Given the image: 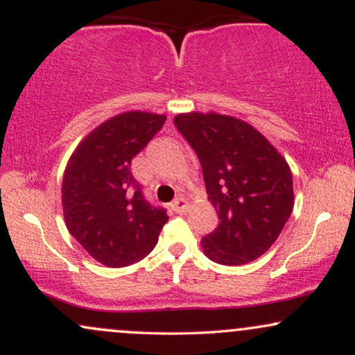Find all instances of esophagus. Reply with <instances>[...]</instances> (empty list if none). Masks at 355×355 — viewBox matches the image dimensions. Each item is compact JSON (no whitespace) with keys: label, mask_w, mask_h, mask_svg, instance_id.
Returning a JSON list of instances; mask_svg holds the SVG:
<instances>
[{"label":"esophagus","mask_w":355,"mask_h":355,"mask_svg":"<svg viewBox=\"0 0 355 355\" xmlns=\"http://www.w3.org/2000/svg\"><path fill=\"white\" fill-rule=\"evenodd\" d=\"M172 209L177 211V214H183V211L189 210V202H187L183 197H177L172 202Z\"/></svg>","instance_id":"obj_1"}]
</instances>
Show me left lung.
Segmentation results:
<instances>
[{
    "mask_svg": "<svg viewBox=\"0 0 355 355\" xmlns=\"http://www.w3.org/2000/svg\"><path fill=\"white\" fill-rule=\"evenodd\" d=\"M173 123L200 160L220 220L202 239L203 254L222 266L259 259L294 209L291 166L259 130L235 116L190 112Z\"/></svg>",
    "mask_w": 355,
    "mask_h": 355,
    "instance_id": "1",
    "label": "left lung"
}]
</instances>
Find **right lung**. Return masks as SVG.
<instances>
[{
  "label": "right lung",
  "instance_id": "right-lung-1",
  "mask_svg": "<svg viewBox=\"0 0 355 355\" xmlns=\"http://www.w3.org/2000/svg\"><path fill=\"white\" fill-rule=\"evenodd\" d=\"M165 115L125 112L88 133L68 160L61 185L67 229L95 260L125 267L157 245L168 220L145 200L132 160L160 132Z\"/></svg>",
  "mask_w": 355,
  "mask_h": 355
}]
</instances>
